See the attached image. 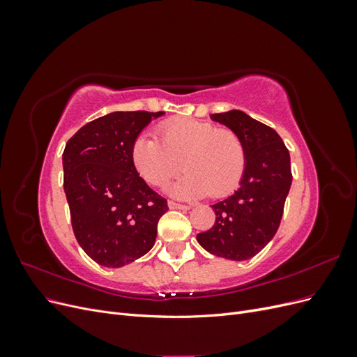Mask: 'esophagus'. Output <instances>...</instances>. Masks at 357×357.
<instances>
[{"mask_svg": "<svg viewBox=\"0 0 357 357\" xmlns=\"http://www.w3.org/2000/svg\"><path fill=\"white\" fill-rule=\"evenodd\" d=\"M168 207L169 208H174V210H189L190 207L186 204H180V202H176V201H168Z\"/></svg>", "mask_w": 357, "mask_h": 357, "instance_id": "esophagus-1", "label": "esophagus"}]
</instances>
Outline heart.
I'll list each match as a JSON object with an SVG mask.
<instances>
[{"label":"heart","mask_w":357,"mask_h":357,"mask_svg":"<svg viewBox=\"0 0 357 357\" xmlns=\"http://www.w3.org/2000/svg\"><path fill=\"white\" fill-rule=\"evenodd\" d=\"M158 137L139 135L131 149L132 164L149 185L164 186L185 167L186 174L171 186L176 197L211 193L220 198L238 186L245 169V149L231 129L183 117L159 125Z\"/></svg>","instance_id":"obj_1"}]
</instances>
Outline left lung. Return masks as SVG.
<instances>
[{
	"mask_svg": "<svg viewBox=\"0 0 357 357\" xmlns=\"http://www.w3.org/2000/svg\"><path fill=\"white\" fill-rule=\"evenodd\" d=\"M210 117L241 138L245 169L240 188L211 205L215 222L211 229L198 234L197 240L211 255L245 261L273 240L282 222L291 185L290 155L273 128L244 112L231 110Z\"/></svg>",
	"mask_w": 357,
	"mask_h": 357,
	"instance_id": "left-lung-1",
	"label": "left lung"
}]
</instances>
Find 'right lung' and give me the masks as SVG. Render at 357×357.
<instances>
[{
	"label": "right lung",
	"instance_id": "1",
	"mask_svg": "<svg viewBox=\"0 0 357 357\" xmlns=\"http://www.w3.org/2000/svg\"><path fill=\"white\" fill-rule=\"evenodd\" d=\"M164 112H114L86 123L62 153L63 190L75 240L91 259L121 268L153 247L167 199L139 177L131 149Z\"/></svg>",
	"mask_w": 357,
	"mask_h": 357
}]
</instances>
